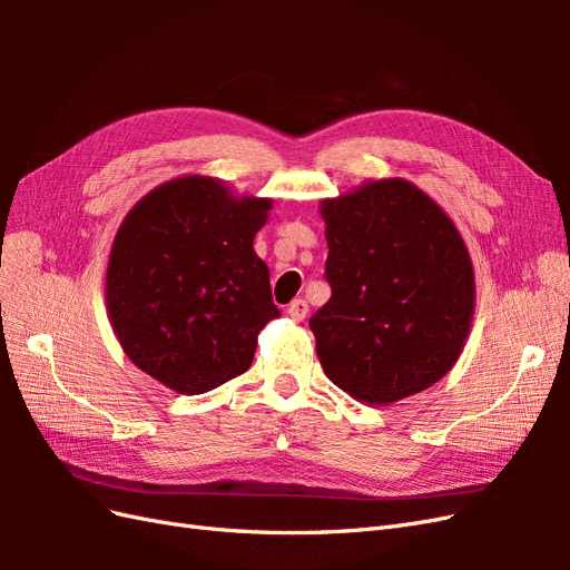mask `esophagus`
Instances as JSON below:
<instances>
[{
	"label": "esophagus",
	"mask_w": 570,
	"mask_h": 570,
	"mask_svg": "<svg viewBox=\"0 0 570 570\" xmlns=\"http://www.w3.org/2000/svg\"><path fill=\"white\" fill-rule=\"evenodd\" d=\"M287 314L292 321H304L308 314V304L304 299H295L287 306Z\"/></svg>",
	"instance_id": "esophagus-1"
}]
</instances>
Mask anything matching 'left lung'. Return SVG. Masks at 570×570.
<instances>
[{"mask_svg":"<svg viewBox=\"0 0 570 570\" xmlns=\"http://www.w3.org/2000/svg\"><path fill=\"white\" fill-rule=\"evenodd\" d=\"M333 295L308 318L323 373L387 406L452 371L471 333L475 275L454 220L404 178L321 202Z\"/></svg>","mask_w":570,"mask_h":570,"instance_id":"8db88e82","label":"left lung"}]
</instances>
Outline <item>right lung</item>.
Here are the masks:
<instances>
[{"label": "right lung", "mask_w": 570, "mask_h": 570, "mask_svg": "<svg viewBox=\"0 0 570 570\" xmlns=\"http://www.w3.org/2000/svg\"><path fill=\"white\" fill-rule=\"evenodd\" d=\"M273 202L209 176L154 187L120 223L107 266V314L132 364L178 394L243 375L278 316L254 252Z\"/></svg>", "instance_id": "add662e5"}]
</instances>
